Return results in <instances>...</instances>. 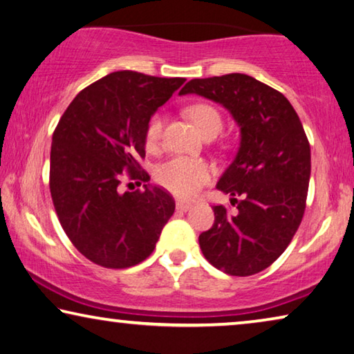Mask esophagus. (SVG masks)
<instances>
[{
  "label": "esophagus",
  "mask_w": 354,
  "mask_h": 354,
  "mask_svg": "<svg viewBox=\"0 0 354 354\" xmlns=\"http://www.w3.org/2000/svg\"><path fill=\"white\" fill-rule=\"evenodd\" d=\"M190 207H192V205H190V203H186V201H178V203H176V209H178V211H181V212H186V211H189Z\"/></svg>",
  "instance_id": "1"
}]
</instances>
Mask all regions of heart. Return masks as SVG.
Here are the masks:
<instances>
[{
	"mask_svg": "<svg viewBox=\"0 0 354 354\" xmlns=\"http://www.w3.org/2000/svg\"><path fill=\"white\" fill-rule=\"evenodd\" d=\"M187 115L203 136L221 132L222 116L216 106L195 104L189 106ZM162 129H164V116L159 113L151 116L145 129V145L148 149L157 148L162 137ZM211 168L207 164L190 157H173L156 168L157 183L181 198L195 197L200 189L211 181Z\"/></svg>",
	"mask_w": 354,
	"mask_h": 354,
	"instance_id": "b5f03b06",
	"label": "heart"
}]
</instances>
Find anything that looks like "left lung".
I'll return each instance as SVG.
<instances>
[{"label": "left lung", "mask_w": 354, "mask_h": 354, "mask_svg": "<svg viewBox=\"0 0 354 354\" xmlns=\"http://www.w3.org/2000/svg\"><path fill=\"white\" fill-rule=\"evenodd\" d=\"M179 94L223 105L241 131L236 157L216 186L238 211L212 207L214 223L198 236L200 249L230 276L260 272L288 248L306 211L310 145L299 116L282 93L245 74L194 78Z\"/></svg>", "instance_id": "8db88e82"}]
</instances>
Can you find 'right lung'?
Wrapping results in <instances>:
<instances>
[{
  "label": "right lung",
  "mask_w": 354,
  "mask_h": 354,
  "mask_svg": "<svg viewBox=\"0 0 354 354\" xmlns=\"http://www.w3.org/2000/svg\"><path fill=\"white\" fill-rule=\"evenodd\" d=\"M184 82L111 72L78 93L55 129V211L71 243L99 266L124 269L147 260L175 212V200L164 189L145 184V190L121 192L120 186L124 176L149 179L138 164L145 157V129Z\"/></svg>",
  "instance_id": "1"
}]
</instances>
